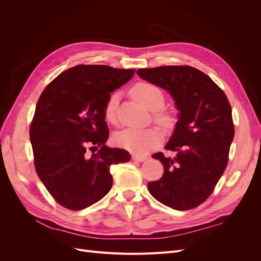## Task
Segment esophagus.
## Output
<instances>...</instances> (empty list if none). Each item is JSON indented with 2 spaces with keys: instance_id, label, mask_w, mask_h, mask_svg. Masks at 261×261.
<instances>
[{
  "instance_id": "obj_1",
  "label": "esophagus",
  "mask_w": 261,
  "mask_h": 261,
  "mask_svg": "<svg viewBox=\"0 0 261 261\" xmlns=\"http://www.w3.org/2000/svg\"><path fill=\"white\" fill-rule=\"evenodd\" d=\"M132 159H133L134 161H136V162H144L145 160H147V156H146V155L134 154V155L132 156Z\"/></svg>"
}]
</instances>
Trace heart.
Returning a JSON list of instances; mask_svg holds the SVG:
<instances>
[{
	"instance_id": "1",
	"label": "heart",
	"mask_w": 261,
	"mask_h": 261,
	"mask_svg": "<svg viewBox=\"0 0 261 261\" xmlns=\"http://www.w3.org/2000/svg\"><path fill=\"white\" fill-rule=\"evenodd\" d=\"M132 96L150 111H155L153 118L156 124L165 129H172L176 124V116L169 110L162 109L165 103L163 91L154 84L139 82L132 87ZM120 102V92L110 94L105 105V116L107 121L113 123L116 117V110ZM163 138L159 128L125 129L115 136L116 144L135 154H145L161 144Z\"/></svg>"
}]
</instances>
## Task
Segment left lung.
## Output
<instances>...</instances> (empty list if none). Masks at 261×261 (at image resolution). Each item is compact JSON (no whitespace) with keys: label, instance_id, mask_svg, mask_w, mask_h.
I'll use <instances>...</instances> for the list:
<instances>
[{"label":"left lung","instance_id":"left-lung-1","mask_svg":"<svg viewBox=\"0 0 261 261\" xmlns=\"http://www.w3.org/2000/svg\"><path fill=\"white\" fill-rule=\"evenodd\" d=\"M145 81L167 89L179 111L174 133L160 160L164 173L150 181L154 198L172 209L189 210L206 201L227 165L234 138L232 109L224 91L199 69L188 65L140 68Z\"/></svg>","mask_w":261,"mask_h":261}]
</instances>
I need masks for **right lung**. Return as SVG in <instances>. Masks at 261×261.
<instances>
[{
	"label": "right lung",
	"instance_id": "1",
	"mask_svg": "<svg viewBox=\"0 0 261 261\" xmlns=\"http://www.w3.org/2000/svg\"><path fill=\"white\" fill-rule=\"evenodd\" d=\"M135 69L76 65L45 87L38 100L29 135L36 172L62 207L82 210L96 203L112 186L110 167L128 162L124 149L109 148L105 105ZM100 146L89 155L88 149Z\"/></svg>",
	"mask_w": 261,
	"mask_h": 261
}]
</instances>
